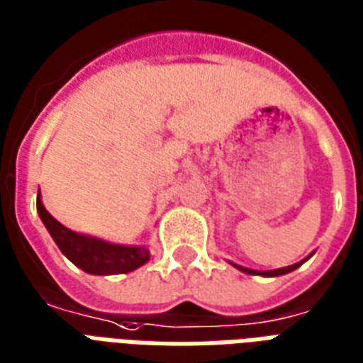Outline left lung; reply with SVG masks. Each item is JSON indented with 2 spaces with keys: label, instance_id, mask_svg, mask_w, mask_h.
<instances>
[{
  "label": "left lung",
  "instance_id": "1",
  "mask_svg": "<svg viewBox=\"0 0 363 363\" xmlns=\"http://www.w3.org/2000/svg\"><path fill=\"white\" fill-rule=\"evenodd\" d=\"M303 261H306V259H303ZM303 261H300V263H296V265L282 267V269H274V271H265V272L251 271V269H243V267H240V265H234V267H238V269H240V271L247 272V274H263V277H280V274H286V272L294 271V269H298V267H300L301 263H303Z\"/></svg>",
  "mask_w": 363,
  "mask_h": 363
}]
</instances>
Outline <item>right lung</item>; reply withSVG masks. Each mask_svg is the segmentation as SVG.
Masks as SVG:
<instances>
[{
  "label": "right lung",
  "mask_w": 363,
  "mask_h": 363,
  "mask_svg": "<svg viewBox=\"0 0 363 363\" xmlns=\"http://www.w3.org/2000/svg\"><path fill=\"white\" fill-rule=\"evenodd\" d=\"M36 208L50 236L54 238V242L57 243L63 255L69 259L73 265L83 269L89 274H123V272L139 269L149 261L147 247L116 245V243H108L92 236H83L65 228L44 208L40 193L36 199Z\"/></svg>",
  "instance_id": "add662e5"
}]
</instances>
